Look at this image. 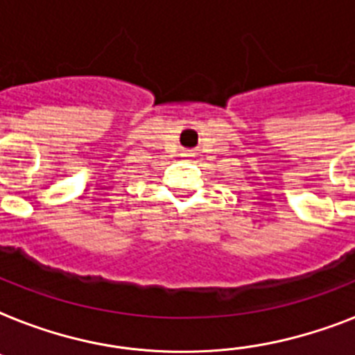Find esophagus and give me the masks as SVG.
I'll list each match as a JSON object with an SVG mask.
<instances>
[{"label": "esophagus", "instance_id": "obj_1", "mask_svg": "<svg viewBox=\"0 0 355 355\" xmlns=\"http://www.w3.org/2000/svg\"><path fill=\"white\" fill-rule=\"evenodd\" d=\"M186 157H193V155H191V153H189V151H187V153H186Z\"/></svg>", "mask_w": 355, "mask_h": 355}]
</instances>
